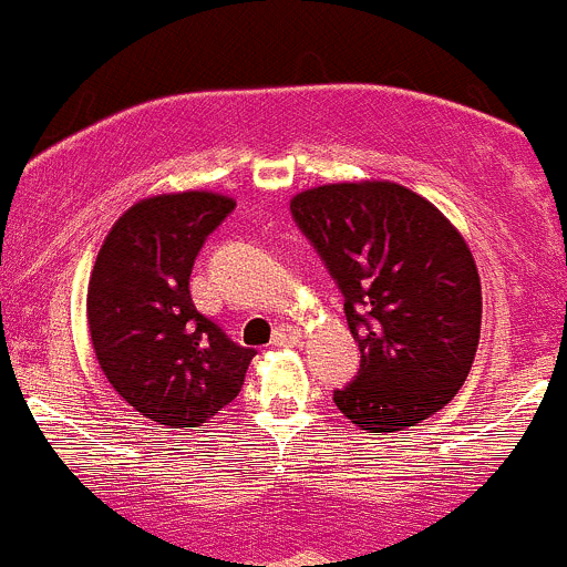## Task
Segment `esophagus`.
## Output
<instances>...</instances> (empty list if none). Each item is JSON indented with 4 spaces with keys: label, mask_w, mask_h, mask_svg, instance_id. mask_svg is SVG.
I'll use <instances>...</instances> for the list:
<instances>
[{
    "label": "esophagus",
    "mask_w": 567,
    "mask_h": 567,
    "mask_svg": "<svg viewBox=\"0 0 567 567\" xmlns=\"http://www.w3.org/2000/svg\"><path fill=\"white\" fill-rule=\"evenodd\" d=\"M301 340V332L296 327H277L274 329V346H296Z\"/></svg>",
    "instance_id": "obj_1"
}]
</instances>
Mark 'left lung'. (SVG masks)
<instances>
[{
    "instance_id": "left-lung-1",
    "label": "left lung",
    "mask_w": 567,
    "mask_h": 567,
    "mask_svg": "<svg viewBox=\"0 0 567 567\" xmlns=\"http://www.w3.org/2000/svg\"><path fill=\"white\" fill-rule=\"evenodd\" d=\"M290 213L343 293L360 346L334 404L368 432H404L454 399L474 365L482 285L463 235L395 183L301 190Z\"/></svg>"
}]
</instances>
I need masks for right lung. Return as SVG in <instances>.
<instances>
[{
	"label": "right lung",
	"instance_id": "add662e5",
	"mask_svg": "<svg viewBox=\"0 0 567 567\" xmlns=\"http://www.w3.org/2000/svg\"><path fill=\"white\" fill-rule=\"evenodd\" d=\"M233 210L210 190L141 199L93 262L87 329L99 365L132 410L168 430L210 421L240 393L255 357L196 310L188 288L207 235Z\"/></svg>",
	"mask_w": 567,
	"mask_h": 567
}]
</instances>
